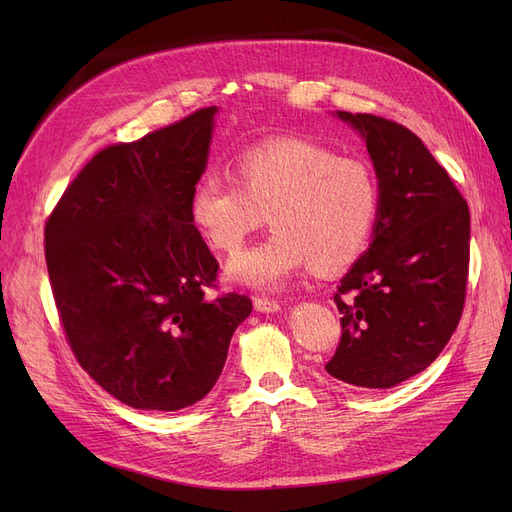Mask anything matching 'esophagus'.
Returning a JSON list of instances; mask_svg holds the SVG:
<instances>
[{"mask_svg":"<svg viewBox=\"0 0 512 512\" xmlns=\"http://www.w3.org/2000/svg\"><path fill=\"white\" fill-rule=\"evenodd\" d=\"M253 305L257 311L261 313H276L280 309V303L274 301V299H265V297H255L253 299Z\"/></svg>","mask_w":512,"mask_h":512,"instance_id":"obj_1","label":"esophagus"}]
</instances>
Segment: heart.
Masks as SVG:
<instances>
[{"label": "heart", "instance_id": "1", "mask_svg": "<svg viewBox=\"0 0 512 512\" xmlns=\"http://www.w3.org/2000/svg\"><path fill=\"white\" fill-rule=\"evenodd\" d=\"M230 172L195 182L188 215L213 251L230 255L267 213L274 232L230 263L234 280L278 288L309 263L338 272L367 247L380 213V182L367 159L280 139L238 153Z\"/></svg>", "mask_w": 512, "mask_h": 512}]
</instances>
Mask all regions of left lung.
<instances>
[{"instance_id":"1","label":"left lung","mask_w":512,"mask_h":512,"mask_svg":"<svg viewBox=\"0 0 512 512\" xmlns=\"http://www.w3.org/2000/svg\"><path fill=\"white\" fill-rule=\"evenodd\" d=\"M367 143L380 178L373 242L334 294L342 336L326 371L392 388L432 365L459 326L469 278V205L415 132L338 112Z\"/></svg>"}]
</instances>
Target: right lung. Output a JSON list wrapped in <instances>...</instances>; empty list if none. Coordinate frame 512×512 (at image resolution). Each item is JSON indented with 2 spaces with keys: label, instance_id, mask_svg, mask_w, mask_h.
I'll list each match as a JSON object with an SVG mask.
<instances>
[{
  "label": "right lung",
  "instance_id": "1",
  "mask_svg": "<svg viewBox=\"0 0 512 512\" xmlns=\"http://www.w3.org/2000/svg\"><path fill=\"white\" fill-rule=\"evenodd\" d=\"M215 107L93 155L45 222V261L76 361L134 409L178 411L218 382L253 303L213 294L220 263L188 215Z\"/></svg>",
  "mask_w": 512,
  "mask_h": 512
}]
</instances>
